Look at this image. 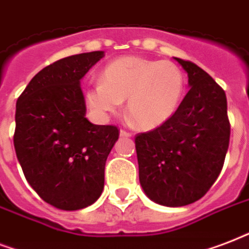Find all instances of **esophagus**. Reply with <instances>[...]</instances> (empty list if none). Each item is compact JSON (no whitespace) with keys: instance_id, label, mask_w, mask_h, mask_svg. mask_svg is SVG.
Wrapping results in <instances>:
<instances>
[{"instance_id":"obj_1","label":"esophagus","mask_w":249,"mask_h":249,"mask_svg":"<svg viewBox=\"0 0 249 249\" xmlns=\"http://www.w3.org/2000/svg\"><path fill=\"white\" fill-rule=\"evenodd\" d=\"M119 135H121L122 138H131V136H132V134H131V132H128V131H126V130L119 131Z\"/></svg>"}]
</instances>
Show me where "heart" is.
Masks as SVG:
<instances>
[{
	"mask_svg": "<svg viewBox=\"0 0 249 249\" xmlns=\"http://www.w3.org/2000/svg\"><path fill=\"white\" fill-rule=\"evenodd\" d=\"M186 78L175 63L142 57H122L103 71V83L87 90V103L100 114L121 109L127 98V114L142 130L162 126L178 110Z\"/></svg>",
	"mask_w": 249,
	"mask_h": 249,
	"instance_id": "heart-1",
	"label": "heart"
}]
</instances>
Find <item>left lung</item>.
Segmentation results:
<instances>
[{"instance_id":"left-lung-1","label":"left lung","mask_w":249,"mask_h":249,"mask_svg":"<svg viewBox=\"0 0 249 249\" xmlns=\"http://www.w3.org/2000/svg\"><path fill=\"white\" fill-rule=\"evenodd\" d=\"M175 59L188 75L190 90L166 123L135 136L140 184L166 207L192 204L211 190L230 142L225 90L201 67Z\"/></svg>"}]
</instances>
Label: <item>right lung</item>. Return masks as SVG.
I'll return each instance as SVG.
<instances>
[{
	"mask_svg": "<svg viewBox=\"0 0 249 249\" xmlns=\"http://www.w3.org/2000/svg\"><path fill=\"white\" fill-rule=\"evenodd\" d=\"M103 57L100 51L82 53L44 67L17 101L14 148L24 177L45 203L63 211L100 197L118 140V127L86 118L80 79Z\"/></svg>",
	"mask_w": 249,
	"mask_h": 249,
	"instance_id": "obj_1",
	"label": "right lung"
}]
</instances>
